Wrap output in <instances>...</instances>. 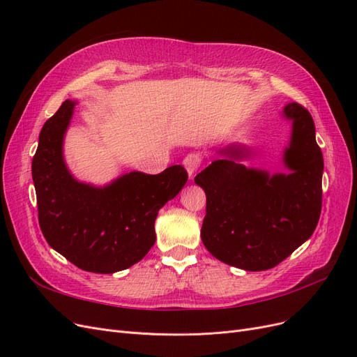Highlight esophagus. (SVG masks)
Instances as JSON below:
<instances>
[{
    "mask_svg": "<svg viewBox=\"0 0 357 357\" xmlns=\"http://www.w3.org/2000/svg\"><path fill=\"white\" fill-rule=\"evenodd\" d=\"M202 162H203V157H202V154H199V153L188 154L185 158H183V166H185V169H187V172H188V175H190L191 179L194 178L195 172L199 170Z\"/></svg>",
    "mask_w": 357,
    "mask_h": 357,
    "instance_id": "34e87169",
    "label": "esophagus"
}]
</instances>
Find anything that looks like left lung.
I'll use <instances>...</instances> for the list:
<instances>
[{
	"mask_svg": "<svg viewBox=\"0 0 357 357\" xmlns=\"http://www.w3.org/2000/svg\"><path fill=\"white\" fill-rule=\"evenodd\" d=\"M283 117L292 121L283 151L289 174L245 166L252 151L231 144L194 178L206 192L203 245L216 259L246 271L278 266L312 237L320 218L324 155L314 121L296 102L284 105Z\"/></svg>",
	"mask_w": 357,
	"mask_h": 357,
	"instance_id": "obj_1",
	"label": "left lung"
}]
</instances>
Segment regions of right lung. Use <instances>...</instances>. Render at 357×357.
<instances>
[{"label":"right lung","instance_id":"1","mask_svg":"<svg viewBox=\"0 0 357 357\" xmlns=\"http://www.w3.org/2000/svg\"><path fill=\"white\" fill-rule=\"evenodd\" d=\"M75 105L66 99L40 132L32 158L38 222L47 243L78 268L117 273L154 246L158 211L176 197L188 175L176 165L158 175L129 172L103 187L77 181L63 158Z\"/></svg>","mask_w":357,"mask_h":357}]
</instances>
